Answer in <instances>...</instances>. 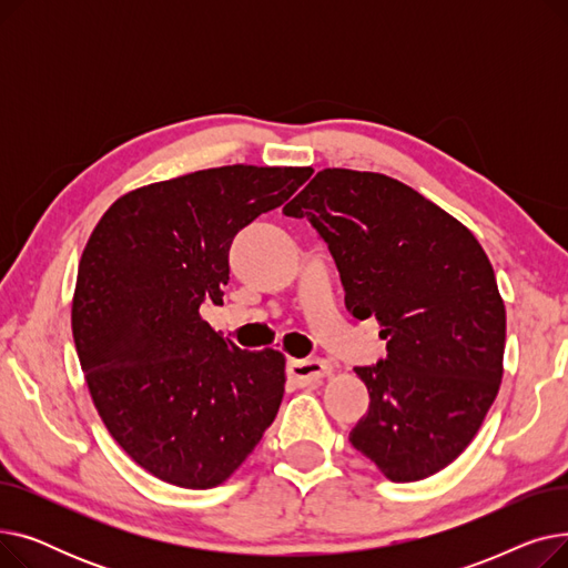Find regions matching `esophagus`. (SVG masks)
<instances>
[{
	"instance_id": "obj_1",
	"label": "esophagus",
	"mask_w": 568,
	"mask_h": 568,
	"mask_svg": "<svg viewBox=\"0 0 568 568\" xmlns=\"http://www.w3.org/2000/svg\"><path fill=\"white\" fill-rule=\"evenodd\" d=\"M287 371H290V377L300 384V386H306V384H313L322 377H329L332 375V366L322 362V359H292L287 364Z\"/></svg>"
}]
</instances>
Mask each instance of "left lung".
I'll return each mask as SVG.
<instances>
[{
	"instance_id": "obj_1",
	"label": "left lung",
	"mask_w": 568,
	"mask_h": 568,
	"mask_svg": "<svg viewBox=\"0 0 568 568\" xmlns=\"http://www.w3.org/2000/svg\"><path fill=\"white\" fill-rule=\"evenodd\" d=\"M329 246L356 320L382 324L386 356L354 368L371 394L349 442L407 484L454 463L499 392L506 311L476 236L414 189L326 168L283 209Z\"/></svg>"
}]
</instances>
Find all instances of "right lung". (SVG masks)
<instances>
[{"instance_id": "obj_1", "label": "right lung", "mask_w": 568, "mask_h": 568, "mask_svg": "<svg viewBox=\"0 0 568 568\" xmlns=\"http://www.w3.org/2000/svg\"><path fill=\"white\" fill-rule=\"evenodd\" d=\"M311 168L225 165L119 197L84 246L73 341L114 442L179 488L223 484L274 424L285 356L239 349L200 317L223 306L236 232Z\"/></svg>"}]
</instances>
